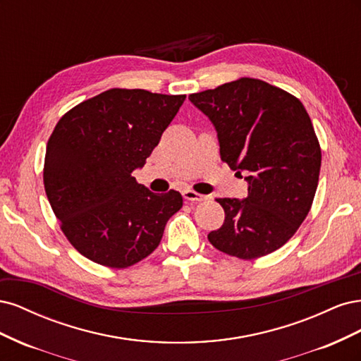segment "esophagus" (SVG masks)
I'll return each mask as SVG.
<instances>
[{"label": "esophagus", "instance_id": "34e87169", "mask_svg": "<svg viewBox=\"0 0 361 361\" xmlns=\"http://www.w3.org/2000/svg\"><path fill=\"white\" fill-rule=\"evenodd\" d=\"M182 195H183V199L188 200V202H203V200L206 199V195L195 192V191H192V190H185V191L182 192Z\"/></svg>", "mask_w": 361, "mask_h": 361}]
</instances>
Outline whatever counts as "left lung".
Returning a JSON list of instances; mask_svg holds the SVG:
<instances>
[{"instance_id": "1", "label": "left lung", "mask_w": 361, "mask_h": 361, "mask_svg": "<svg viewBox=\"0 0 361 361\" xmlns=\"http://www.w3.org/2000/svg\"><path fill=\"white\" fill-rule=\"evenodd\" d=\"M209 117L221 159L248 176L244 200L216 199L224 223L207 235L228 256L253 260L285 245L307 216L321 170V146L298 97L256 78L190 94Z\"/></svg>"}]
</instances>
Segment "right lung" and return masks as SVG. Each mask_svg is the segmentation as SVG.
I'll return each instance as SVG.
<instances>
[{"mask_svg": "<svg viewBox=\"0 0 361 361\" xmlns=\"http://www.w3.org/2000/svg\"><path fill=\"white\" fill-rule=\"evenodd\" d=\"M185 97L110 89L73 106L54 128L43 183L64 236L84 257L122 269L159 245L182 195L150 192L133 171L145 166Z\"/></svg>", "mask_w": 361, "mask_h": 361, "instance_id": "add662e5", "label": "right lung"}]
</instances>
